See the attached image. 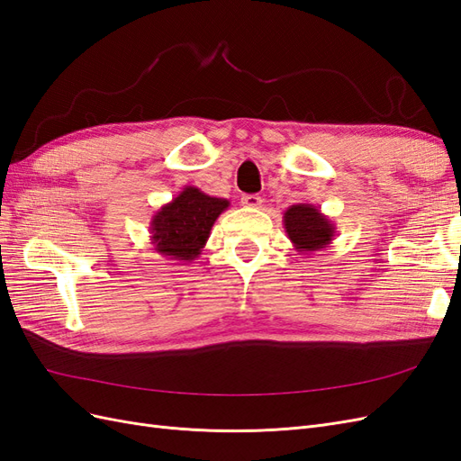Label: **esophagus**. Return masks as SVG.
I'll list each match as a JSON object with an SVG mask.
<instances>
[{"instance_id": "obj_1", "label": "esophagus", "mask_w": 461, "mask_h": 461, "mask_svg": "<svg viewBox=\"0 0 461 461\" xmlns=\"http://www.w3.org/2000/svg\"><path fill=\"white\" fill-rule=\"evenodd\" d=\"M261 203H263V200H261V196H258V194H244V196H242V205L244 207L258 209V207H261Z\"/></svg>"}]
</instances>
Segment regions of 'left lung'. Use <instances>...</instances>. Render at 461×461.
Here are the masks:
<instances>
[{
  "instance_id": "obj_1",
  "label": "left lung",
  "mask_w": 461,
  "mask_h": 461,
  "mask_svg": "<svg viewBox=\"0 0 461 461\" xmlns=\"http://www.w3.org/2000/svg\"><path fill=\"white\" fill-rule=\"evenodd\" d=\"M283 222L292 246L305 256L332 244L337 234L334 222L313 203L290 205L283 215Z\"/></svg>"
}]
</instances>
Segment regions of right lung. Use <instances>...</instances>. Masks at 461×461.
Wrapping results in <instances>:
<instances>
[{
    "mask_svg": "<svg viewBox=\"0 0 461 461\" xmlns=\"http://www.w3.org/2000/svg\"><path fill=\"white\" fill-rule=\"evenodd\" d=\"M229 200L207 196L196 186L161 205L151 217L149 232L153 249L173 261H192L202 254L217 217L229 207Z\"/></svg>",
    "mask_w": 461,
    "mask_h": 461,
    "instance_id": "right-lung-1",
    "label": "right lung"
}]
</instances>
